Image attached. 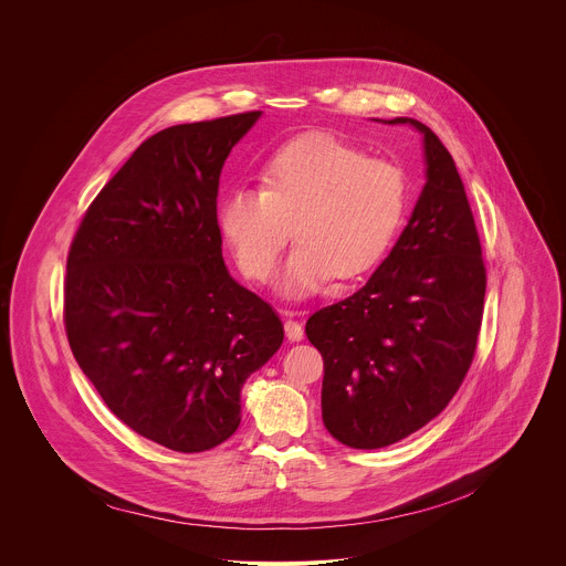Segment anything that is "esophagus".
<instances>
[{
	"label": "esophagus",
	"instance_id": "esophagus-1",
	"mask_svg": "<svg viewBox=\"0 0 566 566\" xmlns=\"http://www.w3.org/2000/svg\"><path fill=\"white\" fill-rule=\"evenodd\" d=\"M284 315H286V322H284V332H286V338L291 340V343H300L302 338H304V329H302V325L297 319H293V311H284Z\"/></svg>",
	"mask_w": 566,
	"mask_h": 566
}]
</instances>
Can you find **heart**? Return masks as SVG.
Instances as JSON below:
<instances>
[{
  "label": "heart",
  "instance_id": "obj_1",
  "mask_svg": "<svg viewBox=\"0 0 566 566\" xmlns=\"http://www.w3.org/2000/svg\"><path fill=\"white\" fill-rule=\"evenodd\" d=\"M408 210V181L389 160L369 158L334 134H306L280 147L262 168V188H228L217 223L239 269L264 280L291 237L297 239L275 289L308 297L334 275L371 271Z\"/></svg>",
  "mask_w": 566,
  "mask_h": 566
}]
</instances>
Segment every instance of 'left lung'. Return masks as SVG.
<instances>
[{
  "label": "left lung",
  "mask_w": 566,
  "mask_h": 566,
  "mask_svg": "<svg viewBox=\"0 0 566 566\" xmlns=\"http://www.w3.org/2000/svg\"><path fill=\"white\" fill-rule=\"evenodd\" d=\"M421 134L426 184L367 284L315 311L306 338L325 358L322 421L349 448L376 450L410 437L457 394L476 347L486 269L454 160Z\"/></svg>",
  "instance_id": "8db88e82"
}]
</instances>
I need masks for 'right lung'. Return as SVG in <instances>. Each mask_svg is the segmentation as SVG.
I'll use <instances>...</instances> for the list:
<instances>
[{
	"label": "right lung",
	"instance_id": "obj_1",
	"mask_svg": "<svg viewBox=\"0 0 566 566\" xmlns=\"http://www.w3.org/2000/svg\"><path fill=\"white\" fill-rule=\"evenodd\" d=\"M249 112L154 134L101 190L66 260L71 352L140 437L203 452L234 434L241 387L284 340L275 311L223 264L219 175Z\"/></svg>",
	"mask_w": 566,
	"mask_h": 566
}]
</instances>
